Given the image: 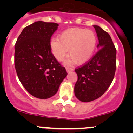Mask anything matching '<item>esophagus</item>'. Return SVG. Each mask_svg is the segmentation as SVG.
<instances>
[{
	"label": "esophagus",
	"mask_w": 133,
	"mask_h": 133,
	"mask_svg": "<svg viewBox=\"0 0 133 133\" xmlns=\"http://www.w3.org/2000/svg\"><path fill=\"white\" fill-rule=\"evenodd\" d=\"M66 71L67 72H71V71H74V69L71 68H69V67H66Z\"/></svg>",
	"instance_id": "34e87169"
}]
</instances>
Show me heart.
Returning <instances> with one entry per match:
<instances>
[{
	"label": "heart",
	"mask_w": 133,
	"mask_h": 133,
	"mask_svg": "<svg viewBox=\"0 0 133 133\" xmlns=\"http://www.w3.org/2000/svg\"><path fill=\"white\" fill-rule=\"evenodd\" d=\"M97 43V36L92 30L71 28L64 30L58 38L51 42L52 52L57 60L61 61L68 53L71 56L65 63L77 64L86 63L92 57Z\"/></svg>",
	"instance_id": "heart-1"
}]
</instances>
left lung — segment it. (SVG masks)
Here are the masks:
<instances>
[{
	"label": "left lung",
	"instance_id": "1",
	"mask_svg": "<svg viewBox=\"0 0 133 133\" xmlns=\"http://www.w3.org/2000/svg\"><path fill=\"white\" fill-rule=\"evenodd\" d=\"M94 27L99 49L89 61L75 69L77 81L74 93L82 102L92 101L103 95L113 80L116 68V49L111 37L99 26Z\"/></svg>",
	"mask_w": 133,
	"mask_h": 133
}]
</instances>
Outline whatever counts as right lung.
<instances>
[{"label": "right lung", "mask_w": 133, "mask_h": 133, "mask_svg": "<svg viewBox=\"0 0 133 133\" xmlns=\"http://www.w3.org/2000/svg\"><path fill=\"white\" fill-rule=\"evenodd\" d=\"M58 26L54 22L33 23L23 29L15 45L19 81L27 92L39 99L55 95L68 74L51 52V39Z\"/></svg>", "instance_id": "obj_1"}]
</instances>
